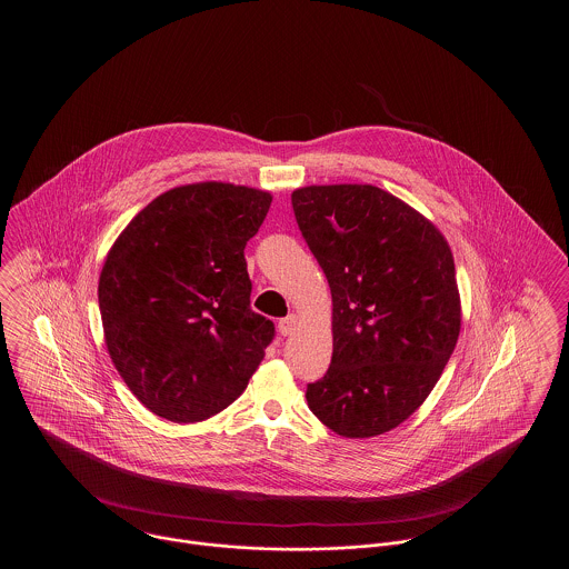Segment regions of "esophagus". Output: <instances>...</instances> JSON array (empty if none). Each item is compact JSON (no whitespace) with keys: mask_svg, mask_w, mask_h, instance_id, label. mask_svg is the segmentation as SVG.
Segmentation results:
<instances>
[{"mask_svg":"<svg viewBox=\"0 0 569 569\" xmlns=\"http://www.w3.org/2000/svg\"><path fill=\"white\" fill-rule=\"evenodd\" d=\"M298 318L292 313V316H288V318H283V320H279V332L283 335V337H290L295 330H297Z\"/></svg>","mask_w":569,"mask_h":569,"instance_id":"34e87169","label":"esophagus"}]
</instances>
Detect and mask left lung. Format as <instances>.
Segmentation results:
<instances>
[{
	"label": "left lung",
	"mask_w": 569,
	"mask_h": 569,
	"mask_svg": "<svg viewBox=\"0 0 569 569\" xmlns=\"http://www.w3.org/2000/svg\"><path fill=\"white\" fill-rule=\"evenodd\" d=\"M292 209L332 295V358L307 383L309 409L341 437L386 433L422 406L455 352L452 251L429 219L373 186L300 188Z\"/></svg>",
	"instance_id": "left-lung-1"
}]
</instances>
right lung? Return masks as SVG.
<instances>
[{
  "label": "right lung",
  "instance_id": "add662e5",
  "mask_svg": "<svg viewBox=\"0 0 569 569\" xmlns=\"http://www.w3.org/2000/svg\"><path fill=\"white\" fill-rule=\"evenodd\" d=\"M269 191L196 183L149 202L119 234L98 300L110 358L138 401L172 422L230 406L274 339L251 311L244 244Z\"/></svg>",
  "mask_w": 569,
  "mask_h": 569
}]
</instances>
